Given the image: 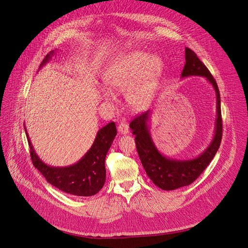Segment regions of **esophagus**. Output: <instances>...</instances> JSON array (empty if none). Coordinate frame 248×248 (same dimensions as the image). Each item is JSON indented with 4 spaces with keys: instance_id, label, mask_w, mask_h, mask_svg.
Returning a JSON list of instances; mask_svg holds the SVG:
<instances>
[{
    "instance_id": "obj_1",
    "label": "esophagus",
    "mask_w": 248,
    "mask_h": 248,
    "mask_svg": "<svg viewBox=\"0 0 248 248\" xmlns=\"http://www.w3.org/2000/svg\"><path fill=\"white\" fill-rule=\"evenodd\" d=\"M117 131H119V133L122 135H127L128 134V126L124 122H122L119 124V127H117Z\"/></svg>"
}]
</instances>
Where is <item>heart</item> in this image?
I'll list each match as a JSON object with an SVG mask.
<instances>
[{
	"label": "heart",
	"mask_w": 248,
	"mask_h": 248,
	"mask_svg": "<svg viewBox=\"0 0 248 248\" xmlns=\"http://www.w3.org/2000/svg\"><path fill=\"white\" fill-rule=\"evenodd\" d=\"M161 69V59L149 52L133 51L114 61L104 73L103 80L112 91H126V102L134 110L144 108L150 101ZM103 97H110L102 91Z\"/></svg>",
	"instance_id": "b5f03b06"
}]
</instances>
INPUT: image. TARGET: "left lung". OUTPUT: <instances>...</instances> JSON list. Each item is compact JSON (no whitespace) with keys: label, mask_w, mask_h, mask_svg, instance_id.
<instances>
[{"label":"left lung","mask_w":248,"mask_h":248,"mask_svg":"<svg viewBox=\"0 0 248 248\" xmlns=\"http://www.w3.org/2000/svg\"><path fill=\"white\" fill-rule=\"evenodd\" d=\"M185 65L181 78L190 76H202L206 78L215 90L216 95V120L214 135L208 147L192 159H175L160 152L151 135L150 122L153 109L141 113L129 124L136 136V146L142 167L149 178L159 188L171 191L188 186L196 180L207 168L216 155L222 139V120H221L220 94L217 83L209 70L200 61L195 52L185 48Z\"/></svg>","instance_id":"1"}]
</instances>
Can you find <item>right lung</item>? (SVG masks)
I'll use <instances>...</instances> for the list:
<instances>
[{
	"label": "right lung",
	"mask_w": 248,
	"mask_h": 248,
	"mask_svg": "<svg viewBox=\"0 0 248 248\" xmlns=\"http://www.w3.org/2000/svg\"><path fill=\"white\" fill-rule=\"evenodd\" d=\"M55 51L49 52L42 61L40 68L52 59ZM24 128L29 142L33 164L49 184L74 196H93L100 191L107 177L104 161L116 136V127L113 122L99 129L93 144L79 161L66 167H55L44 163L37 155L25 124Z\"/></svg>",
	"instance_id": "right-lung-1"
}]
</instances>
